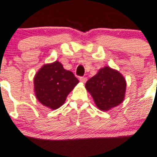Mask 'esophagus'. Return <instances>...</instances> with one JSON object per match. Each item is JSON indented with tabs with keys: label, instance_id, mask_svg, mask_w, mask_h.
I'll use <instances>...</instances> for the list:
<instances>
[{
	"label": "esophagus",
	"instance_id": "1",
	"mask_svg": "<svg viewBox=\"0 0 157 157\" xmlns=\"http://www.w3.org/2000/svg\"><path fill=\"white\" fill-rule=\"evenodd\" d=\"M86 81H87L86 77H83V76L80 77V81H81V82H82V83H85V82H86Z\"/></svg>",
	"mask_w": 157,
	"mask_h": 157
}]
</instances>
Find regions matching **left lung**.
Wrapping results in <instances>:
<instances>
[{
  "label": "left lung",
  "instance_id": "obj_1",
  "mask_svg": "<svg viewBox=\"0 0 157 157\" xmlns=\"http://www.w3.org/2000/svg\"><path fill=\"white\" fill-rule=\"evenodd\" d=\"M86 88L96 106L101 110L107 111L124 101L126 81L118 71L105 67L87 81Z\"/></svg>",
  "mask_w": 157,
  "mask_h": 157
}]
</instances>
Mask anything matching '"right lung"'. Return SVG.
<instances>
[{
  "label": "right lung",
  "mask_w": 157,
  "mask_h": 157,
  "mask_svg": "<svg viewBox=\"0 0 157 157\" xmlns=\"http://www.w3.org/2000/svg\"><path fill=\"white\" fill-rule=\"evenodd\" d=\"M79 82L74 74L56 61L40 68L34 76V91L44 106L57 109L64 104L67 96Z\"/></svg>",
  "instance_id": "1"
}]
</instances>
